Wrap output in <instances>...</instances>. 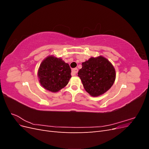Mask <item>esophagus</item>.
Here are the masks:
<instances>
[{
    "instance_id": "esophagus-1",
    "label": "esophagus",
    "mask_w": 149,
    "mask_h": 149,
    "mask_svg": "<svg viewBox=\"0 0 149 149\" xmlns=\"http://www.w3.org/2000/svg\"><path fill=\"white\" fill-rule=\"evenodd\" d=\"M78 68H74V69H73V70H72V73H71L72 75L75 76L76 74L78 73Z\"/></svg>"
}]
</instances>
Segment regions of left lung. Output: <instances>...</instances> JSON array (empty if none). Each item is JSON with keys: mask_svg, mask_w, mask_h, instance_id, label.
I'll list each match as a JSON object with an SVG mask.
<instances>
[{"mask_svg": "<svg viewBox=\"0 0 149 149\" xmlns=\"http://www.w3.org/2000/svg\"><path fill=\"white\" fill-rule=\"evenodd\" d=\"M86 91L97 97L109 90L116 79V70L111 63L102 56L91 57L82 63L78 73Z\"/></svg>", "mask_w": 149, "mask_h": 149, "instance_id": "8db88e82", "label": "left lung"}]
</instances>
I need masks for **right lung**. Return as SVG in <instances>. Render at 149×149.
Listing matches in <instances>:
<instances>
[{"mask_svg": "<svg viewBox=\"0 0 149 149\" xmlns=\"http://www.w3.org/2000/svg\"><path fill=\"white\" fill-rule=\"evenodd\" d=\"M70 65L60 58L49 55L42 61L38 70L42 86L49 91L56 93L68 83L71 76Z\"/></svg>", "mask_w": 149, "mask_h": 149, "instance_id": "obj_1", "label": "right lung"}]
</instances>
